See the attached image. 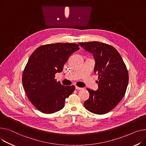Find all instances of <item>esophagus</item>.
<instances>
[{
	"label": "esophagus",
	"mask_w": 146,
	"mask_h": 146,
	"mask_svg": "<svg viewBox=\"0 0 146 146\" xmlns=\"http://www.w3.org/2000/svg\"><path fill=\"white\" fill-rule=\"evenodd\" d=\"M75 88H76V90H79L83 89V88H82V87H78V86H76Z\"/></svg>",
	"instance_id": "obj_1"
}]
</instances>
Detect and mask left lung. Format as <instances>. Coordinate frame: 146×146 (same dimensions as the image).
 Masks as SVG:
<instances>
[{"label":"left lung","mask_w":146,"mask_h":146,"mask_svg":"<svg viewBox=\"0 0 146 146\" xmlns=\"http://www.w3.org/2000/svg\"><path fill=\"white\" fill-rule=\"evenodd\" d=\"M84 49L93 53L96 61L94 72L98 75L99 89L87 88L89 98L84 108L96 114H104L117 106L125 93L129 73L122 57L115 48L100 42H80Z\"/></svg>","instance_id":"1"}]
</instances>
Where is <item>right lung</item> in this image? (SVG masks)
Here are the masks:
<instances>
[{
  "label": "right lung",
  "mask_w": 146,
  "mask_h": 146,
  "mask_svg": "<svg viewBox=\"0 0 146 146\" xmlns=\"http://www.w3.org/2000/svg\"><path fill=\"white\" fill-rule=\"evenodd\" d=\"M79 45L56 43L38 47L25 67L22 83L29 100L40 112L51 114L64 108L65 100L73 93L74 86H64L55 79L62 72L70 56Z\"/></svg>",
  "instance_id": "add662e5"
}]
</instances>
